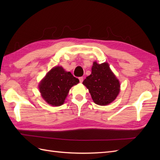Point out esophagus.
I'll return each instance as SVG.
<instances>
[{"mask_svg": "<svg viewBox=\"0 0 160 160\" xmlns=\"http://www.w3.org/2000/svg\"><path fill=\"white\" fill-rule=\"evenodd\" d=\"M79 80H80V82H82L83 78H82V77H80V78H79Z\"/></svg>", "mask_w": 160, "mask_h": 160, "instance_id": "34e87169", "label": "esophagus"}]
</instances>
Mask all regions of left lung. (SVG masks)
<instances>
[{
    "label": "left lung",
    "instance_id": "left-lung-1",
    "mask_svg": "<svg viewBox=\"0 0 160 160\" xmlns=\"http://www.w3.org/2000/svg\"><path fill=\"white\" fill-rule=\"evenodd\" d=\"M82 84L89 89L94 102L101 106H106L115 100L120 90V82L107 62H94L91 75Z\"/></svg>",
    "mask_w": 160,
    "mask_h": 160
}]
</instances>
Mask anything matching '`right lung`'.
Masks as SVG:
<instances>
[{
	"label": "right lung",
	"mask_w": 160,
	"mask_h": 160,
	"mask_svg": "<svg viewBox=\"0 0 160 160\" xmlns=\"http://www.w3.org/2000/svg\"><path fill=\"white\" fill-rule=\"evenodd\" d=\"M78 82V78L58 66L51 69L41 80L39 90L47 103L58 107L64 102L71 88Z\"/></svg>",
	"instance_id": "add662e5"
}]
</instances>
